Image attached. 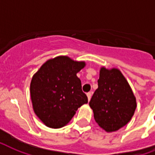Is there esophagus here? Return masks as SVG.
I'll return each instance as SVG.
<instances>
[{
    "instance_id": "esophagus-1",
    "label": "esophagus",
    "mask_w": 155,
    "mask_h": 155,
    "mask_svg": "<svg viewBox=\"0 0 155 155\" xmlns=\"http://www.w3.org/2000/svg\"><path fill=\"white\" fill-rule=\"evenodd\" d=\"M91 94H92V93H91V92H89V93H87V94H86V95H87V98H88V100H89V101L91 100Z\"/></svg>"
}]
</instances>
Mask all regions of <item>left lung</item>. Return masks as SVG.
<instances>
[{
    "label": "left lung",
    "instance_id": "8db88e82",
    "mask_svg": "<svg viewBox=\"0 0 155 155\" xmlns=\"http://www.w3.org/2000/svg\"><path fill=\"white\" fill-rule=\"evenodd\" d=\"M89 105L99 126L111 133L131 120L136 110L137 101L129 82L118 69L102 67L98 89Z\"/></svg>",
    "mask_w": 155,
    "mask_h": 155
}]
</instances>
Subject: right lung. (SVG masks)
Here are the masks:
<instances>
[{
	"mask_svg": "<svg viewBox=\"0 0 155 155\" xmlns=\"http://www.w3.org/2000/svg\"><path fill=\"white\" fill-rule=\"evenodd\" d=\"M86 66L66 56L47 61L33 75L31 81V99L35 113L51 129L66 125L88 99L81 91L77 74Z\"/></svg>",
	"mask_w": 155,
	"mask_h": 155,
	"instance_id": "obj_1",
	"label": "right lung"
}]
</instances>
